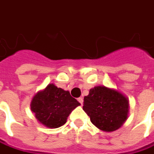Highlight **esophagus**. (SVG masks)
I'll list each match as a JSON object with an SVG mask.
<instances>
[{
  "mask_svg": "<svg viewBox=\"0 0 154 154\" xmlns=\"http://www.w3.org/2000/svg\"><path fill=\"white\" fill-rule=\"evenodd\" d=\"M77 101H78V102H79L80 103L82 104V105H83V103H84V99H83L82 97H79V98L77 99Z\"/></svg>",
  "mask_w": 154,
  "mask_h": 154,
  "instance_id": "34e87169",
  "label": "esophagus"
}]
</instances>
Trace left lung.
Segmentation results:
<instances>
[{
	"mask_svg": "<svg viewBox=\"0 0 154 154\" xmlns=\"http://www.w3.org/2000/svg\"><path fill=\"white\" fill-rule=\"evenodd\" d=\"M83 109L97 128L114 132L127 121L129 101L119 90L100 85L90 89L89 95L84 97Z\"/></svg>",
	"mask_w": 154,
	"mask_h": 154,
	"instance_id": "1",
	"label": "left lung"
}]
</instances>
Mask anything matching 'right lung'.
I'll use <instances>...</instances> for the list:
<instances>
[{
	"instance_id": "1",
	"label": "right lung",
	"mask_w": 154,
	"mask_h": 154,
	"mask_svg": "<svg viewBox=\"0 0 154 154\" xmlns=\"http://www.w3.org/2000/svg\"><path fill=\"white\" fill-rule=\"evenodd\" d=\"M79 105L68 90L57 88L54 84H48L37 92L30 104L38 122L48 128L63 126L69 115Z\"/></svg>"
}]
</instances>
